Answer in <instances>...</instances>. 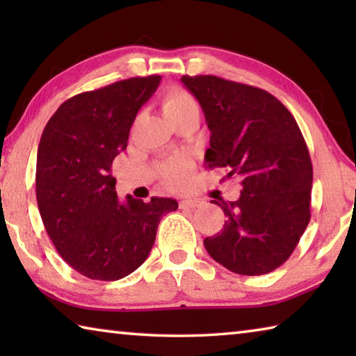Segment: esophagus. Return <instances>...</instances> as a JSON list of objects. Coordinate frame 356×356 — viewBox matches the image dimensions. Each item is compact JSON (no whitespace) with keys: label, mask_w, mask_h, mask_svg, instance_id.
<instances>
[{"label":"esophagus","mask_w":356,"mask_h":356,"mask_svg":"<svg viewBox=\"0 0 356 356\" xmlns=\"http://www.w3.org/2000/svg\"><path fill=\"white\" fill-rule=\"evenodd\" d=\"M179 206H180V209H196L201 206V201L200 200H182V201H179Z\"/></svg>","instance_id":"1"}]
</instances>
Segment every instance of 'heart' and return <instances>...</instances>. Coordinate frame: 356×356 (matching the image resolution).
<instances>
[{"label":"heart","mask_w":356,"mask_h":356,"mask_svg":"<svg viewBox=\"0 0 356 356\" xmlns=\"http://www.w3.org/2000/svg\"><path fill=\"white\" fill-rule=\"evenodd\" d=\"M195 108H197L196 100L193 99L190 92H186L182 88L168 89L163 99H161V110H163V114L170 122L180 116V114H184L188 110H195ZM188 174L190 161L185 156H174V159L160 165V176L171 188H180V186H184L186 179H188Z\"/></svg>","instance_id":"heart-1"}]
</instances>
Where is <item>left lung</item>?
I'll list each match as a JSON object with an SVG mask.
<instances>
[{
    "label": "left lung",
    "instance_id": "8db88e82",
    "mask_svg": "<svg viewBox=\"0 0 356 356\" xmlns=\"http://www.w3.org/2000/svg\"><path fill=\"white\" fill-rule=\"evenodd\" d=\"M210 130L207 168L242 177L227 216L204 238L210 256L238 275H265L284 264L311 220L312 163L297 120L272 94L213 75H184Z\"/></svg>",
    "mask_w": 356,
    "mask_h": 356
}]
</instances>
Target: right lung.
I'll return each mask as SVG.
<instances>
[{"label": "right lung", "instance_id": "1", "mask_svg": "<svg viewBox=\"0 0 356 356\" xmlns=\"http://www.w3.org/2000/svg\"><path fill=\"white\" fill-rule=\"evenodd\" d=\"M160 75L116 81L74 95L58 108L40 136L35 197L59 254L83 276L116 281L146 261L170 197L119 201L111 165L127 149L140 108Z\"/></svg>", "mask_w": 356, "mask_h": 356}]
</instances>
